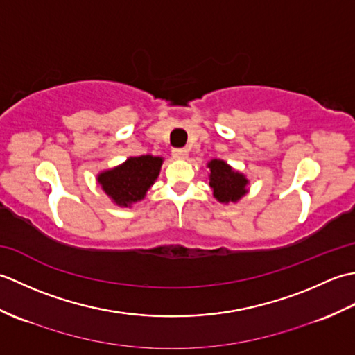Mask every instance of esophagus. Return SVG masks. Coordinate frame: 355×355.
I'll use <instances>...</instances> for the list:
<instances>
[{
    "mask_svg": "<svg viewBox=\"0 0 355 355\" xmlns=\"http://www.w3.org/2000/svg\"><path fill=\"white\" fill-rule=\"evenodd\" d=\"M172 157L177 158V160H184V158H187V149H184V148H173L172 149Z\"/></svg>",
    "mask_w": 355,
    "mask_h": 355,
    "instance_id": "esophagus-1",
    "label": "esophagus"
}]
</instances>
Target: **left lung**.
Returning <instances> with one entry per match:
<instances>
[{"label": "left lung", "instance_id": "8db88e82", "mask_svg": "<svg viewBox=\"0 0 355 355\" xmlns=\"http://www.w3.org/2000/svg\"><path fill=\"white\" fill-rule=\"evenodd\" d=\"M207 168L210 169L209 186L220 202H236L247 193L248 180L244 173L235 171L224 160H210Z\"/></svg>", "mask_w": 355, "mask_h": 355}]
</instances>
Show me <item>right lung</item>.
I'll list each match as a JSON object with an SVG mask.
<instances>
[{"label": "right lung", "instance_id": "1", "mask_svg": "<svg viewBox=\"0 0 355 355\" xmlns=\"http://www.w3.org/2000/svg\"><path fill=\"white\" fill-rule=\"evenodd\" d=\"M163 158L154 155L130 157L116 168L101 172L97 183L114 205L131 207L132 202L145 198L162 169Z\"/></svg>", "mask_w": 355, "mask_h": 355}]
</instances>
